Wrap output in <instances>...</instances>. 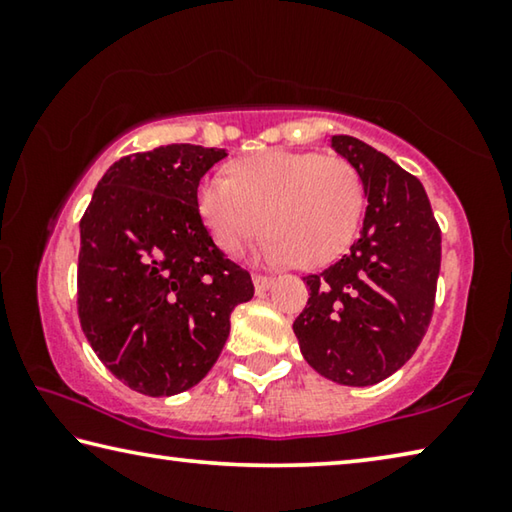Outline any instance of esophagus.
<instances>
[{"label": "esophagus", "mask_w": 512, "mask_h": 512, "mask_svg": "<svg viewBox=\"0 0 512 512\" xmlns=\"http://www.w3.org/2000/svg\"><path fill=\"white\" fill-rule=\"evenodd\" d=\"M253 284H255L257 293H264V291L271 289L273 277L271 275H253Z\"/></svg>", "instance_id": "esophagus-1"}]
</instances>
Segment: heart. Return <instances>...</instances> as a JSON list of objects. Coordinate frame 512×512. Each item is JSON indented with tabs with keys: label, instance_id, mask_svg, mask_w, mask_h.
<instances>
[{
	"label": "heart",
	"instance_id": "1",
	"mask_svg": "<svg viewBox=\"0 0 512 512\" xmlns=\"http://www.w3.org/2000/svg\"><path fill=\"white\" fill-rule=\"evenodd\" d=\"M363 205L359 171L316 151H259L232 164L230 178L210 176L198 187V212L225 253H244L264 221L262 255L302 268L343 253Z\"/></svg>",
	"mask_w": 512,
	"mask_h": 512
}]
</instances>
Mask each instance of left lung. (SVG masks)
Returning a JSON list of instances; mask_svg holds the SVG:
<instances>
[{
    "mask_svg": "<svg viewBox=\"0 0 512 512\" xmlns=\"http://www.w3.org/2000/svg\"><path fill=\"white\" fill-rule=\"evenodd\" d=\"M332 149L359 171L366 219L348 255L307 275V307L293 323L318 375L343 386L391 377L418 350L436 300L440 228L422 183L350 135Z\"/></svg>",
    "mask_w": 512,
    "mask_h": 512,
    "instance_id": "8db88e82",
    "label": "left lung"
}]
</instances>
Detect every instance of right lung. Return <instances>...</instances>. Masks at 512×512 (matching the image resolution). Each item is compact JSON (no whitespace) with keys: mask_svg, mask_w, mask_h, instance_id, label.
<instances>
[{"mask_svg":"<svg viewBox=\"0 0 512 512\" xmlns=\"http://www.w3.org/2000/svg\"><path fill=\"white\" fill-rule=\"evenodd\" d=\"M225 155L196 144L126 155L81 219V327L103 366L142 395L196 386L228 341L232 309L255 293L198 212V183Z\"/></svg>","mask_w":512,"mask_h":512,"instance_id":"obj_1","label":"right lung"}]
</instances>
